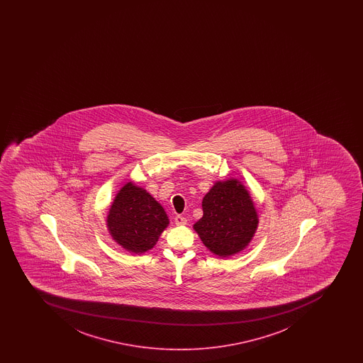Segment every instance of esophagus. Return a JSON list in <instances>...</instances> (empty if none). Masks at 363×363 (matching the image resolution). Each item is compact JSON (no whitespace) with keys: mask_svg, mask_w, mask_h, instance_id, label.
Wrapping results in <instances>:
<instances>
[{"mask_svg":"<svg viewBox=\"0 0 363 363\" xmlns=\"http://www.w3.org/2000/svg\"><path fill=\"white\" fill-rule=\"evenodd\" d=\"M175 224L177 225H186V218H184L183 216H175L174 218Z\"/></svg>","mask_w":363,"mask_h":363,"instance_id":"esophagus-1","label":"esophagus"}]
</instances>
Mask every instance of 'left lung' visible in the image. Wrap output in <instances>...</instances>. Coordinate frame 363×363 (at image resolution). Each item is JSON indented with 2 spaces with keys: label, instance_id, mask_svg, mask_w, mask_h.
<instances>
[{
  "label": "left lung",
  "instance_id": "1",
  "mask_svg": "<svg viewBox=\"0 0 363 363\" xmlns=\"http://www.w3.org/2000/svg\"><path fill=\"white\" fill-rule=\"evenodd\" d=\"M203 217L194 225L201 241L221 258L240 253L255 236L258 213L241 182H217L202 201Z\"/></svg>",
  "mask_w": 363,
  "mask_h": 363
}]
</instances>
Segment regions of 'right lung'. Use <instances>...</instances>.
Returning a JSON list of instances; mask_svg holds the SVG:
<instances>
[{
    "label": "right lung",
    "mask_w": 363,
    "mask_h": 363,
    "mask_svg": "<svg viewBox=\"0 0 363 363\" xmlns=\"http://www.w3.org/2000/svg\"><path fill=\"white\" fill-rule=\"evenodd\" d=\"M106 223L111 238L120 246L140 255L156 245L169 219L149 192L130 182L115 197Z\"/></svg>",
    "instance_id": "right-lung-1"
}]
</instances>
